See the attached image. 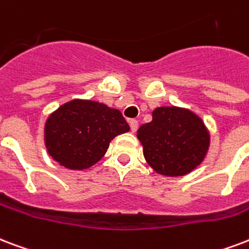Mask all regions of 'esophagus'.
<instances>
[{"mask_svg": "<svg viewBox=\"0 0 249 249\" xmlns=\"http://www.w3.org/2000/svg\"><path fill=\"white\" fill-rule=\"evenodd\" d=\"M129 125H130V130H132V132H136L138 129V121L134 120V119L129 120Z\"/></svg>", "mask_w": 249, "mask_h": 249, "instance_id": "34e87169", "label": "esophagus"}]
</instances>
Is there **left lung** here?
<instances>
[{
  "mask_svg": "<svg viewBox=\"0 0 249 249\" xmlns=\"http://www.w3.org/2000/svg\"><path fill=\"white\" fill-rule=\"evenodd\" d=\"M137 138L149 166L164 176H183L200 166L210 145L204 121L189 109L158 107L153 120L140 126Z\"/></svg>",
  "mask_w": 249,
  "mask_h": 249,
  "instance_id": "8db88e82",
  "label": "left lung"
}]
</instances>
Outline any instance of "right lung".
Wrapping results in <instances>:
<instances>
[{
    "label": "right lung",
    "mask_w": 249,
    "mask_h": 249,
    "mask_svg": "<svg viewBox=\"0 0 249 249\" xmlns=\"http://www.w3.org/2000/svg\"><path fill=\"white\" fill-rule=\"evenodd\" d=\"M129 130L115 108L94 100L74 99L62 104L45 121L48 154L69 170H86L107 153L109 142Z\"/></svg>",
    "instance_id": "1"
}]
</instances>
